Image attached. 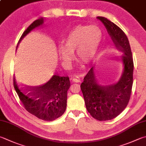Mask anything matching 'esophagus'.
<instances>
[{"label":"esophagus","instance_id":"34e87169","mask_svg":"<svg viewBox=\"0 0 146 146\" xmlns=\"http://www.w3.org/2000/svg\"><path fill=\"white\" fill-rule=\"evenodd\" d=\"M72 81L74 82H80V79H79V77L78 76H74L72 78Z\"/></svg>","mask_w":146,"mask_h":146}]
</instances>
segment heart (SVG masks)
Returning <instances> with one entry per match:
<instances>
[{
	"label": "heart",
	"instance_id": "b5f03b06",
	"mask_svg": "<svg viewBox=\"0 0 146 146\" xmlns=\"http://www.w3.org/2000/svg\"><path fill=\"white\" fill-rule=\"evenodd\" d=\"M102 39V33L98 27L78 25L68 33L65 46H60L59 54L66 65H70L77 51L79 59L90 62L97 54Z\"/></svg>",
	"mask_w": 146,
	"mask_h": 146
}]
</instances>
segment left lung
Returning a JSON list of instances; mask_svg holds the SVG:
<instances>
[{
    "instance_id": "1",
    "label": "left lung",
    "mask_w": 146,
    "mask_h": 146,
    "mask_svg": "<svg viewBox=\"0 0 146 146\" xmlns=\"http://www.w3.org/2000/svg\"><path fill=\"white\" fill-rule=\"evenodd\" d=\"M97 18L104 25L116 49L123 53L121 59L124 68L117 82L104 86L96 79L95 66H93L84 77L81 89L91 116L98 121H107L117 117L128 105L133 84V61L130 43L124 32L105 17Z\"/></svg>"
}]
</instances>
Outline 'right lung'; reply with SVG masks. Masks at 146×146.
<instances>
[{"label":"right lung","mask_w":146,"mask_h":146,"mask_svg":"<svg viewBox=\"0 0 146 146\" xmlns=\"http://www.w3.org/2000/svg\"><path fill=\"white\" fill-rule=\"evenodd\" d=\"M44 20L43 18H40L33 22L22 34L18 45L30 32L42 26ZM13 81L19 98L30 114L44 121H53L65 112L67 91L70 86L68 76L53 75L45 84L35 87L20 86L16 82L15 75Z\"/></svg>","instance_id":"right-lung-1"}]
</instances>
